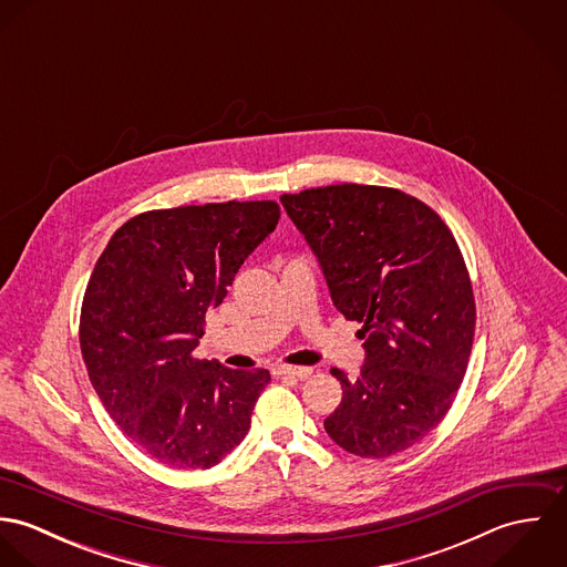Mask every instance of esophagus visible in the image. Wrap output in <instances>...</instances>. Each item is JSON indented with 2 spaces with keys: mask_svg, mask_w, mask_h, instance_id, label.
Instances as JSON below:
<instances>
[{
  "mask_svg": "<svg viewBox=\"0 0 567 567\" xmlns=\"http://www.w3.org/2000/svg\"><path fill=\"white\" fill-rule=\"evenodd\" d=\"M272 373H275V375H281V378H286V375H292V378H308V375L312 373V369H310V367H290V364H277V367L272 369Z\"/></svg>",
  "mask_w": 567,
  "mask_h": 567,
  "instance_id": "34e87169",
  "label": "esophagus"
}]
</instances>
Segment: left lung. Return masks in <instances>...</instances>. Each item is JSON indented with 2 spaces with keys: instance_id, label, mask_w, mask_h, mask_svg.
<instances>
[{
  "instance_id": "1",
  "label": "left lung",
  "mask_w": 567,
  "mask_h": 567,
  "mask_svg": "<svg viewBox=\"0 0 567 567\" xmlns=\"http://www.w3.org/2000/svg\"><path fill=\"white\" fill-rule=\"evenodd\" d=\"M281 205L319 257L336 310L362 323L364 364L340 369L342 402L324 430L342 450L386 458L430 434L467 371L476 301L441 216L402 189L327 185Z\"/></svg>"
}]
</instances>
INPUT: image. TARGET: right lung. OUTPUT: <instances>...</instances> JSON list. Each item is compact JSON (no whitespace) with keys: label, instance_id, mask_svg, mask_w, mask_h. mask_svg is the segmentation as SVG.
Instances as JSON below:
<instances>
[{"label":"right lung","instance_id":"add662e5","mask_svg":"<svg viewBox=\"0 0 567 567\" xmlns=\"http://www.w3.org/2000/svg\"><path fill=\"white\" fill-rule=\"evenodd\" d=\"M275 200L155 209L124 223L84 290L81 351L111 419L172 470H209L243 443L266 369L194 358L205 315L275 231Z\"/></svg>","mask_w":567,"mask_h":567}]
</instances>
